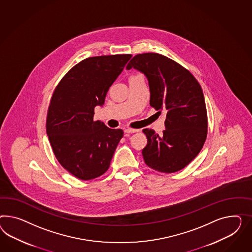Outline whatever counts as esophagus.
<instances>
[{
    "label": "esophagus",
    "mask_w": 252,
    "mask_h": 252,
    "mask_svg": "<svg viewBox=\"0 0 252 252\" xmlns=\"http://www.w3.org/2000/svg\"><path fill=\"white\" fill-rule=\"evenodd\" d=\"M138 130L137 129H133V128H126V129H125V133H127V134H129V133H136L137 132Z\"/></svg>",
    "instance_id": "esophagus-1"
}]
</instances>
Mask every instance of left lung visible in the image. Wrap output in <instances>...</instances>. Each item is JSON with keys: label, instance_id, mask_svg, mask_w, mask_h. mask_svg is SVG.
Here are the masks:
<instances>
[{"label": "left lung", "instance_id": "8db88e82", "mask_svg": "<svg viewBox=\"0 0 252 252\" xmlns=\"http://www.w3.org/2000/svg\"><path fill=\"white\" fill-rule=\"evenodd\" d=\"M147 76L150 106L166 114L162 136L143 129L148 143L142 150L145 163L153 170L173 173L197 156L207 136V112L204 94L194 76L178 62L158 53L137 54L126 69Z\"/></svg>", "mask_w": 252, "mask_h": 252}]
</instances>
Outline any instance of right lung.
Listing matches in <instances>:
<instances>
[{"mask_svg": "<svg viewBox=\"0 0 252 252\" xmlns=\"http://www.w3.org/2000/svg\"><path fill=\"white\" fill-rule=\"evenodd\" d=\"M131 57L87 58L68 70L51 96L46 124L49 142L60 164L80 180L106 172L124 136L122 129H111L94 116Z\"/></svg>", "mask_w": 252, "mask_h": 252, "instance_id": "obj_1", "label": "right lung"}]
</instances>
